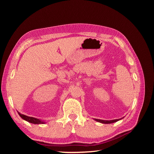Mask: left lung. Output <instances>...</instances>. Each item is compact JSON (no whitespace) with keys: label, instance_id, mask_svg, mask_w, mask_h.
Returning <instances> with one entry per match:
<instances>
[{"label":"left lung","instance_id":"obj_1","mask_svg":"<svg viewBox=\"0 0 154 154\" xmlns=\"http://www.w3.org/2000/svg\"><path fill=\"white\" fill-rule=\"evenodd\" d=\"M123 118L121 119H113V120H101V119H94L95 121L97 122H100L101 123H103V124H110V123H113L115 122H117L118 121L121 120Z\"/></svg>","mask_w":154,"mask_h":154}]
</instances>
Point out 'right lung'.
I'll return each mask as SVG.
<instances>
[{
    "label": "right lung",
    "mask_w": 154,
    "mask_h": 154,
    "mask_svg": "<svg viewBox=\"0 0 154 154\" xmlns=\"http://www.w3.org/2000/svg\"><path fill=\"white\" fill-rule=\"evenodd\" d=\"M18 114H19V116L23 119H24L25 121H26V122L31 123H32V124H38V125H39V124H45L46 123V122H44V120H41V119H39L33 118V117H29V116H27L26 115L22 114L20 112H18Z\"/></svg>",
    "instance_id": "1"
}]
</instances>
